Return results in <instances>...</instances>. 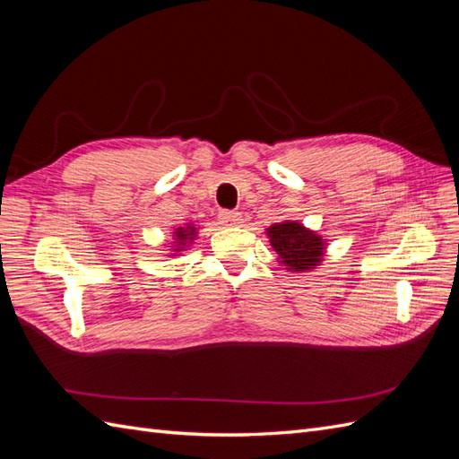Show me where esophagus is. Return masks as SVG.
Segmentation results:
<instances>
[{
	"label": "esophagus",
	"mask_w": 459,
	"mask_h": 459,
	"mask_svg": "<svg viewBox=\"0 0 459 459\" xmlns=\"http://www.w3.org/2000/svg\"><path fill=\"white\" fill-rule=\"evenodd\" d=\"M218 220H220V224H224V226H239L243 218L238 211H220Z\"/></svg>",
	"instance_id": "1"
}]
</instances>
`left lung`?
<instances>
[{"instance_id": "obj_1", "label": "left lung", "mask_w": 459, "mask_h": 459, "mask_svg": "<svg viewBox=\"0 0 459 459\" xmlns=\"http://www.w3.org/2000/svg\"><path fill=\"white\" fill-rule=\"evenodd\" d=\"M270 245L287 270L307 272L316 268L324 256L325 241L299 221H281L268 228Z\"/></svg>"}]
</instances>
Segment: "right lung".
<instances>
[{"label": "right lung", "mask_w": 459, "mask_h": 459, "mask_svg": "<svg viewBox=\"0 0 459 459\" xmlns=\"http://www.w3.org/2000/svg\"><path fill=\"white\" fill-rule=\"evenodd\" d=\"M174 233H176V248H174V251H184V247L195 239L197 230H195V226L187 224L186 228H178V231H174Z\"/></svg>", "instance_id": "obj_1"}]
</instances>
